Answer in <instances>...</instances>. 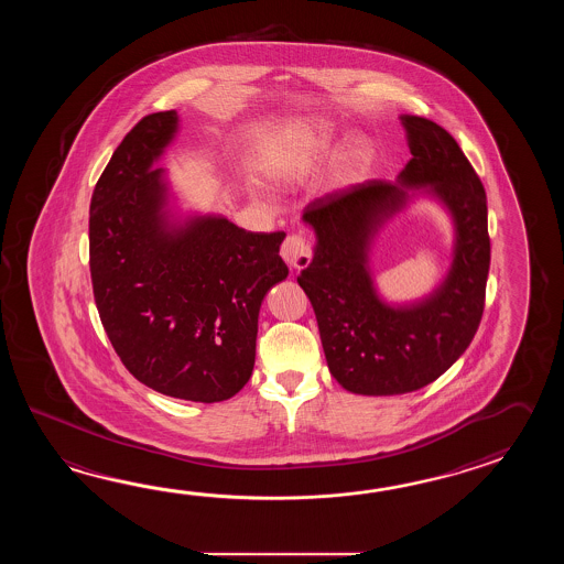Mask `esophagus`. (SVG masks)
Returning a JSON list of instances; mask_svg holds the SVG:
<instances>
[{
	"mask_svg": "<svg viewBox=\"0 0 564 564\" xmlns=\"http://www.w3.org/2000/svg\"><path fill=\"white\" fill-rule=\"evenodd\" d=\"M280 253H282L284 262L292 270H302V268H306L312 262L311 243L306 241V238L299 236V234L288 236L284 243H282V248H280Z\"/></svg>",
	"mask_w": 564,
	"mask_h": 564,
	"instance_id": "obj_1",
	"label": "esophagus"
}]
</instances>
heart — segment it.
Masks as SVG:
<instances>
[{"label":"heart","instance_id":"obj_1","mask_svg":"<svg viewBox=\"0 0 564 564\" xmlns=\"http://www.w3.org/2000/svg\"><path fill=\"white\" fill-rule=\"evenodd\" d=\"M330 147V134L324 129L314 124L308 131L300 137L299 143L294 144L288 153L278 156L272 165V175L276 180H292L302 173V169L308 165L312 156L323 153ZM369 159V147L365 143H355L348 149L347 156H345V169L347 171H355V169L362 167Z\"/></svg>","mask_w":564,"mask_h":564}]
</instances>
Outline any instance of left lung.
Listing matches in <instances>:
<instances>
[{
	"label": "left lung",
	"mask_w": 564,
	"mask_h": 564,
	"mask_svg": "<svg viewBox=\"0 0 564 564\" xmlns=\"http://www.w3.org/2000/svg\"><path fill=\"white\" fill-rule=\"evenodd\" d=\"M401 122L413 156L399 183L371 180L326 193L302 216L316 234V248L299 284L316 314L328 369L359 395L411 393L442 377L469 347L486 300L490 236L478 173L433 120L403 115ZM409 188L433 194L455 217V262L427 300L389 307L371 284L368 246Z\"/></svg>",
	"instance_id": "8db88e82"
}]
</instances>
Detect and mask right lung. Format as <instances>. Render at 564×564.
Wrapping results in <instances>:
<instances>
[{
  "instance_id": "add662e5",
  "label": "right lung",
  "mask_w": 564,
  "mask_h": 564,
  "mask_svg": "<svg viewBox=\"0 0 564 564\" xmlns=\"http://www.w3.org/2000/svg\"><path fill=\"white\" fill-rule=\"evenodd\" d=\"M177 124L175 110L147 115L110 156L90 199V278L108 340L137 381L217 403L252 377L262 300L288 276L286 234L216 216L171 224L153 165Z\"/></svg>"
}]
</instances>
